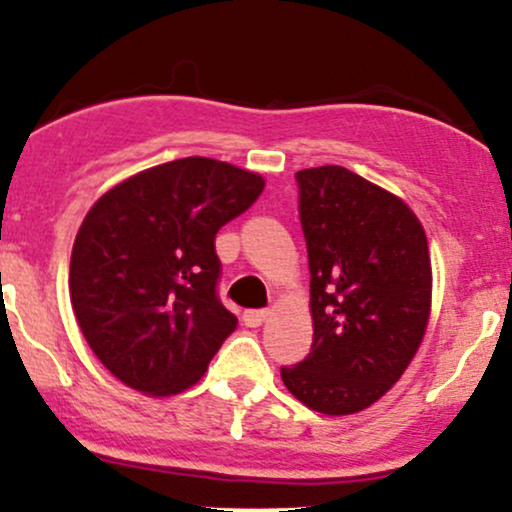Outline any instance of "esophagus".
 <instances>
[{"label": "esophagus", "mask_w": 512, "mask_h": 512, "mask_svg": "<svg viewBox=\"0 0 512 512\" xmlns=\"http://www.w3.org/2000/svg\"><path fill=\"white\" fill-rule=\"evenodd\" d=\"M266 318H268L266 309H249V311H244V314H242L244 326H249V328H258L263 321H266Z\"/></svg>", "instance_id": "obj_1"}]
</instances>
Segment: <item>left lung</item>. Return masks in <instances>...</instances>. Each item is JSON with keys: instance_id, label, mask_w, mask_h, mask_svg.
Here are the masks:
<instances>
[{"instance_id": "8db88e82", "label": "left lung", "mask_w": 512, "mask_h": 512, "mask_svg": "<svg viewBox=\"0 0 512 512\" xmlns=\"http://www.w3.org/2000/svg\"><path fill=\"white\" fill-rule=\"evenodd\" d=\"M294 179L314 342L304 362L282 366V383L316 412H362L388 393L424 338L426 234L398 196L345 167H311Z\"/></svg>"}]
</instances>
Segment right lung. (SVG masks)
Returning a JSON list of instances; mask_svg holds the SVG:
<instances>
[{
  "mask_svg": "<svg viewBox=\"0 0 512 512\" xmlns=\"http://www.w3.org/2000/svg\"><path fill=\"white\" fill-rule=\"evenodd\" d=\"M261 191L254 172L182 158L126 179L90 208L71 251V306L119 381L170 395L203 376L237 328L218 297L215 234Z\"/></svg>",
  "mask_w": 512,
  "mask_h": 512,
  "instance_id": "1",
  "label": "right lung"
}]
</instances>
